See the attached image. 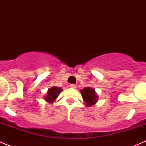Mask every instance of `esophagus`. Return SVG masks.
Segmentation results:
<instances>
[{"mask_svg":"<svg viewBox=\"0 0 146 146\" xmlns=\"http://www.w3.org/2000/svg\"><path fill=\"white\" fill-rule=\"evenodd\" d=\"M70 88H73V89H76V88H77V85H75V84H70Z\"/></svg>","mask_w":146,"mask_h":146,"instance_id":"34e87169","label":"esophagus"}]
</instances>
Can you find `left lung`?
<instances>
[{
  "mask_svg": "<svg viewBox=\"0 0 146 146\" xmlns=\"http://www.w3.org/2000/svg\"><path fill=\"white\" fill-rule=\"evenodd\" d=\"M82 98L85 106L87 107H92L95 105L98 101V95H97L95 89L91 87H87L80 90Z\"/></svg>",
  "mask_w": 146,
  "mask_h": 146,
  "instance_id": "8db88e82",
  "label": "left lung"
}]
</instances>
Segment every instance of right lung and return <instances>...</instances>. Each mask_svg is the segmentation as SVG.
I'll return each instance as SVG.
<instances>
[{
	"label": "right lung",
	"instance_id": "obj_1",
	"mask_svg": "<svg viewBox=\"0 0 146 146\" xmlns=\"http://www.w3.org/2000/svg\"><path fill=\"white\" fill-rule=\"evenodd\" d=\"M62 90L63 89H61V88H58L56 86L48 88L46 95L44 96V100L48 103L54 102L56 100V98H58L61 92H62Z\"/></svg>",
	"mask_w": 146,
	"mask_h": 146
}]
</instances>
